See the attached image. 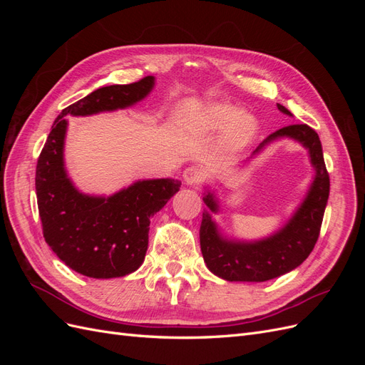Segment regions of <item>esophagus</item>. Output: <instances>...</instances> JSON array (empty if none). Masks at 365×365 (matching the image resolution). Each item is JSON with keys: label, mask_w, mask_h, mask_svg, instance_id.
<instances>
[{"label": "esophagus", "mask_w": 365, "mask_h": 365, "mask_svg": "<svg viewBox=\"0 0 365 365\" xmlns=\"http://www.w3.org/2000/svg\"><path fill=\"white\" fill-rule=\"evenodd\" d=\"M182 176H184L185 184L196 185V184H200L202 181L204 170L200 168V165H190V168H187L184 170Z\"/></svg>", "instance_id": "34e87169"}]
</instances>
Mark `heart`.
Returning <instances> with one entry per match:
<instances>
[{
    "mask_svg": "<svg viewBox=\"0 0 365 365\" xmlns=\"http://www.w3.org/2000/svg\"><path fill=\"white\" fill-rule=\"evenodd\" d=\"M225 128V145L231 149L245 148L256 134V120L248 113L231 103H215L197 117L193 129L200 132H213Z\"/></svg>",
    "mask_w": 365,
    "mask_h": 365,
    "instance_id": "b5f03b06",
    "label": "heart"
}]
</instances>
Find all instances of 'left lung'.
<instances>
[{
    "mask_svg": "<svg viewBox=\"0 0 365 365\" xmlns=\"http://www.w3.org/2000/svg\"><path fill=\"white\" fill-rule=\"evenodd\" d=\"M277 108L283 114L292 115L280 103H277ZM284 137L302 143L307 149L315 176L304 201L277 233L252 242L225 239L219 233L210 213L219 212L215 193L207 192L204 196L210 212L205 210L202 213L200 230L201 251L207 268L220 279L228 282H267L280 277L300 267L317 244L330 189L322 141L317 132L307 125L284 126L264 138L252 155L274 140Z\"/></svg>",
    "mask_w": 365,
    "mask_h": 365,
    "instance_id": "left-lung-1",
    "label": "left lung"
}]
</instances>
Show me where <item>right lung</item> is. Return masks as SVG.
<instances>
[{"instance_id": "right-lung-1", "label": "right lung", "mask_w": 365, "mask_h": 365, "mask_svg": "<svg viewBox=\"0 0 365 365\" xmlns=\"http://www.w3.org/2000/svg\"><path fill=\"white\" fill-rule=\"evenodd\" d=\"M155 85L148 76L129 85L102 86L62 109L36 164V197L43 239L73 271L91 279L123 277L140 268L150 217L180 190L172 178L143 180L111 196L79 192L63 165L65 115L115 111L143 101Z\"/></svg>"}]
</instances>
